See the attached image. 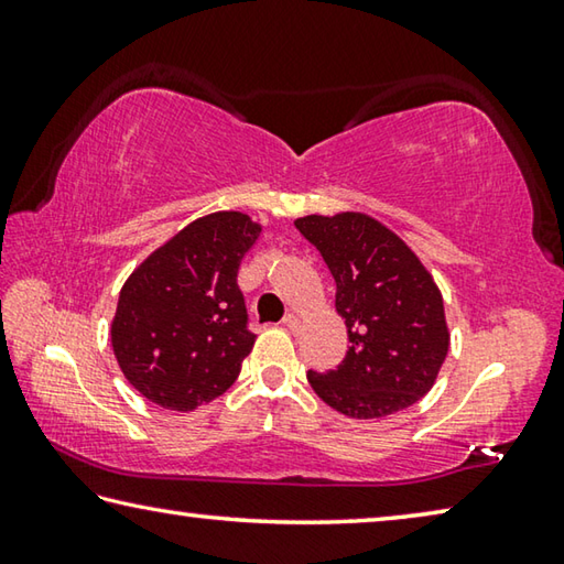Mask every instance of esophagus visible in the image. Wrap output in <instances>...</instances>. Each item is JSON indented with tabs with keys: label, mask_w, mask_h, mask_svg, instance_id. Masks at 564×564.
Masks as SVG:
<instances>
[{
	"label": "esophagus",
	"mask_w": 564,
	"mask_h": 564,
	"mask_svg": "<svg viewBox=\"0 0 564 564\" xmlns=\"http://www.w3.org/2000/svg\"><path fill=\"white\" fill-rule=\"evenodd\" d=\"M283 326H285V328H289L291 333H295V330H299V328H301V318H299V316H295V313H289V316H285V318H283Z\"/></svg>",
	"instance_id": "1"
}]
</instances>
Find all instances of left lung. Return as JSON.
<instances>
[{
    "mask_svg": "<svg viewBox=\"0 0 564 564\" xmlns=\"http://www.w3.org/2000/svg\"><path fill=\"white\" fill-rule=\"evenodd\" d=\"M336 279V311L350 348L336 370H308L333 410L386 417L435 386L451 348L443 295L403 238L360 212L295 218Z\"/></svg>",
    "mask_w": 564,
    "mask_h": 564,
    "instance_id": "8db88e82",
    "label": "left lung"
}]
</instances>
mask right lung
I'll return each mask as SVG.
<instances>
[{"label": "right lung", "instance_id": "obj_1", "mask_svg": "<svg viewBox=\"0 0 564 564\" xmlns=\"http://www.w3.org/2000/svg\"><path fill=\"white\" fill-rule=\"evenodd\" d=\"M259 236L261 224L241 212L202 216L123 283L111 348L151 403L186 413L234 386L256 343L238 265Z\"/></svg>", "mask_w": 564, "mask_h": 564}]
</instances>
